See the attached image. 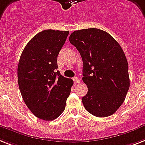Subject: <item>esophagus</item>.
I'll return each instance as SVG.
<instances>
[{
  "mask_svg": "<svg viewBox=\"0 0 145 145\" xmlns=\"http://www.w3.org/2000/svg\"><path fill=\"white\" fill-rule=\"evenodd\" d=\"M73 80H74L75 84H78V83H80V79L77 78V77H74V78H73Z\"/></svg>",
  "mask_w": 145,
  "mask_h": 145,
  "instance_id": "esophagus-1",
  "label": "esophagus"
}]
</instances>
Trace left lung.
Instances as JSON below:
<instances>
[{
    "label": "left lung",
    "instance_id": "8db88e82",
    "mask_svg": "<svg viewBox=\"0 0 145 145\" xmlns=\"http://www.w3.org/2000/svg\"><path fill=\"white\" fill-rule=\"evenodd\" d=\"M69 41L83 59V81L88 87L82 97L85 109L96 117L113 115L130 88L128 62L121 47L97 28L75 30Z\"/></svg>",
    "mask_w": 145,
    "mask_h": 145
}]
</instances>
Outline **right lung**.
<instances>
[{
    "mask_svg": "<svg viewBox=\"0 0 145 145\" xmlns=\"http://www.w3.org/2000/svg\"><path fill=\"white\" fill-rule=\"evenodd\" d=\"M69 31L45 30L24 49L18 65V82L24 103L40 119L52 121L65 108L74 84L57 71V56Z\"/></svg>",
    "mask_w": 145,
    "mask_h": 145,
    "instance_id": "1",
    "label": "right lung"
}]
</instances>
